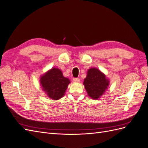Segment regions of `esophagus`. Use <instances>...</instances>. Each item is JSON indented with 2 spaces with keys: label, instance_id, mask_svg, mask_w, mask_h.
I'll list each match as a JSON object with an SVG mask.
<instances>
[{
  "label": "esophagus",
  "instance_id": "1",
  "mask_svg": "<svg viewBox=\"0 0 148 148\" xmlns=\"http://www.w3.org/2000/svg\"><path fill=\"white\" fill-rule=\"evenodd\" d=\"M73 80L74 82L78 83V82H79V80H80V79H79V78H73Z\"/></svg>",
  "mask_w": 148,
  "mask_h": 148
}]
</instances>
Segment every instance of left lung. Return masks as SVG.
<instances>
[{
    "instance_id": "left-lung-1",
    "label": "left lung",
    "mask_w": 148,
    "mask_h": 148,
    "mask_svg": "<svg viewBox=\"0 0 148 148\" xmlns=\"http://www.w3.org/2000/svg\"><path fill=\"white\" fill-rule=\"evenodd\" d=\"M109 83V79L104 73L92 67L88 69L83 84L89 97L94 100H97L105 93Z\"/></svg>"
}]
</instances>
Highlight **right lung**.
I'll return each mask as SVG.
<instances>
[{"mask_svg":"<svg viewBox=\"0 0 148 148\" xmlns=\"http://www.w3.org/2000/svg\"><path fill=\"white\" fill-rule=\"evenodd\" d=\"M70 81L64 77L62 71L53 67L40 77V84L43 91L52 100L64 97Z\"/></svg>","mask_w":148,"mask_h":148,"instance_id":"1","label":"right lung"}]
</instances>
